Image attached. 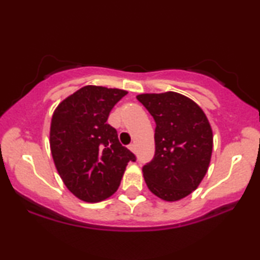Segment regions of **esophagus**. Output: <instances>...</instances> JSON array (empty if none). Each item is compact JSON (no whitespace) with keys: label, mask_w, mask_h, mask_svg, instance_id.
I'll use <instances>...</instances> for the list:
<instances>
[{"label":"esophagus","mask_w":260,"mask_h":260,"mask_svg":"<svg viewBox=\"0 0 260 260\" xmlns=\"http://www.w3.org/2000/svg\"><path fill=\"white\" fill-rule=\"evenodd\" d=\"M129 149H130V150L133 151V152H136V145H135L134 143L129 145Z\"/></svg>","instance_id":"esophagus-1"}]
</instances>
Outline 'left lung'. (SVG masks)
Returning <instances> with one entry per match:
<instances>
[{"mask_svg": "<svg viewBox=\"0 0 260 260\" xmlns=\"http://www.w3.org/2000/svg\"><path fill=\"white\" fill-rule=\"evenodd\" d=\"M152 116L155 155L142 172L151 193L166 201L186 198L207 173L213 134L200 106L176 92L137 95Z\"/></svg>", "mask_w": 260, "mask_h": 260, "instance_id": "1", "label": "left lung"}]
</instances>
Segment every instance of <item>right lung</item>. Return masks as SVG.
Here are the masks:
<instances>
[{"mask_svg":"<svg viewBox=\"0 0 260 260\" xmlns=\"http://www.w3.org/2000/svg\"><path fill=\"white\" fill-rule=\"evenodd\" d=\"M127 93L84 86L60 103L51 123V151L65 186L80 200L99 202L118 189L127 162L136 156L123 147L109 115Z\"/></svg>","mask_w":260,"mask_h":260,"instance_id":"obj_1","label":"right lung"}]
</instances>
